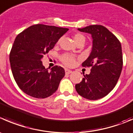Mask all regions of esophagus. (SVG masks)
I'll list each match as a JSON object with an SVG mask.
<instances>
[{
    "instance_id": "obj_1",
    "label": "esophagus",
    "mask_w": 133,
    "mask_h": 133,
    "mask_svg": "<svg viewBox=\"0 0 133 133\" xmlns=\"http://www.w3.org/2000/svg\"><path fill=\"white\" fill-rule=\"evenodd\" d=\"M65 73H66V74H68V75L70 74V73H72V71L69 70V69H65Z\"/></svg>"
}]
</instances>
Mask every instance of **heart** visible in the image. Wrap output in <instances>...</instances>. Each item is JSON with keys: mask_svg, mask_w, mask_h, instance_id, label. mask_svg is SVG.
I'll list each match as a JSON object with an SVG mask.
<instances>
[{"mask_svg": "<svg viewBox=\"0 0 133 133\" xmlns=\"http://www.w3.org/2000/svg\"><path fill=\"white\" fill-rule=\"evenodd\" d=\"M74 40L76 43L78 42L83 41L85 42V37L81 34H77L74 36ZM60 39L58 41V43L60 42ZM61 60L64 64L67 65H72L75 63V58L72 55L69 54H64L61 56Z\"/></svg>", "mask_w": 133, "mask_h": 133, "instance_id": "obj_1", "label": "heart"}]
</instances>
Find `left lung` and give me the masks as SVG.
I'll return each instance as SVG.
<instances>
[{
  "instance_id": "8db88e82",
  "label": "left lung",
  "mask_w": 133,
  "mask_h": 133,
  "mask_svg": "<svg viewBox=\"0 0 133 133\" xmlns=\"http://www.w3.org/2000/svg\"><path fill=\"white\" fill-rule=\"evenodd\" d=\"M91 34L92 48L83 67H91L90 73L75 85L77 93L89 100H97L113 90L123 67L122 45L116 37L105 26L90 25L78 28Z\"/></svg>"
}]
</instances>
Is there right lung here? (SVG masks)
Instances as JSON below:
<instances>
[{"label": "right lung", "mask_w": 133, "mask_h": 133, "mask_svg": "<svg viewBox=\"0 0 133 133\" xmlns=\"http://www.w3.org/2000/svg\"><path fill=\"white\" fill-rule=\"evenodd\" d=\"M68 30L39 24L28 27L16 37L10 52V65L17 84L26 94L43 99L57 90L65 70L55 65L49 71L42 59Z\"/></svg>", "instance_id": "add662e5"}]
</instances>
